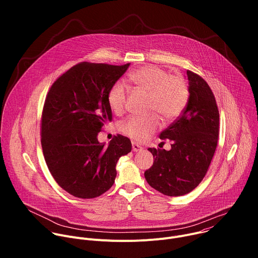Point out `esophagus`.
<instances>
[{
    "instance_id": "obj_1",
    "label": "esophagus",
    "mask_w": 258,
    "mask_h": 258,
    "mask_svg": "<svg viewBox=\"0 0 258 258\" xmlns=\"http://www.w3.org/2000/svg\"><path fill=\"white\" fill-rule=\"evenodd\" d=\"M132 147H133V151H134V152H141V151L144 149L141 145H139V144H137V143H135V142H133Z\"/></svg>"
}]
</instances>
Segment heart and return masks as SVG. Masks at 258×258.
I'll return each instance as SVG.
<instances>
[{
	"instance_id": "1",
	"label": "heart",
	"mask_w": 258,
	"mask_h": 258,
	"mask_svg": "<svg viewBox=\"0 0 258 258\" xmlns=\"http://www.w3.org/2000/svg\"><path fill=\"white\" fill-rule=\"evenodd\" d=\"M127 82L137 91L149 95V109L159 114L165 122L176 119L189 100V88L179 76H169L168 72L156 66H144L127 78ZM127 92L121 83L114 84L109 90L107 101L114 113H121L126 104ZM159 126L157 115L147 117L132 116L123 120L119 127L134 140L144 141Z\"/></svg>"
}]
</instances>
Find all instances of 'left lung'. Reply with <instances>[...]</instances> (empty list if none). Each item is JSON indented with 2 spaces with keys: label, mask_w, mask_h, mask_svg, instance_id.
Segmentation results:
<instances>
[{
  "label": "left lung",
  "mask_w": 258,
  "mask_h": 258,
  "mask_svg": "<svg viewBox=\"0 0 258 258\" xmlns=\"http://www.w3.org/2000/svg\"><path fill=\"white\" fill-rule=\"evenodd\" d=\"M189 100L181 115L160 134L170 140L171 149L149 148L153 165L145 171L149 185L166 196H182L193 191L205 176L214 155L219 113L208 84L187 71Z\"/></svg>",
  "instance_id": "8db88e82"
}]
</instances>
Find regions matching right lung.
I'll return each instance as SVG.
<instances>
[{
  "instance_id": "obj_1",
  "label": "right lung",
  "mask_w": 258,
  "mask_h": 258,
  "mask_svg": "<svg viewBox=\"0 0 258 258\" xmlns=\"http://www.w3.org/2000/svg\"><path fill=\"white\" fill-rule=\"evenodd\" d=\"M128 66L82 62L48 92L42 114L43 153L54 179L72 196L91 199L108 191L118 159L132 151L130 139L121 135L108 146L98 141L102 126L112 119L108 92Z\"/></svg>"
}]
</instances>
